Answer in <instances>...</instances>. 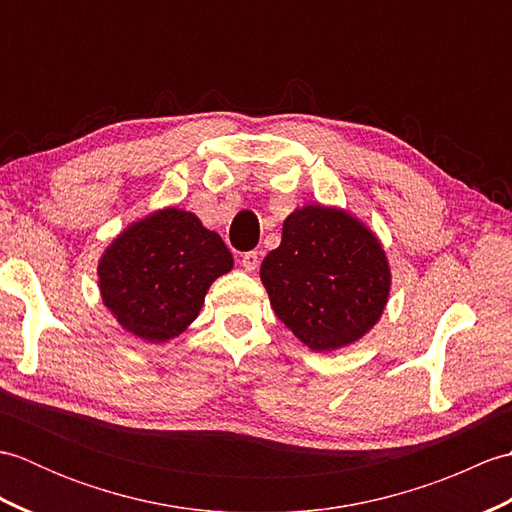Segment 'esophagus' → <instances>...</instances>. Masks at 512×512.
I'll return each instance as SVG.
<instances>
[{
    "label": "esophagus",
    "instance_id": "obj_1",
    "mask_svg": "<svg viewBox=\"0 0 512 512\" xmlns=\"http://www.w3.org/2000/svg\"><path fill=\"white\" fill-rule=\"evenodd\" d=\"M239 262H242L244 270H248V273H253V270L259 266V255L255 253V250H248V253H244Z\"/></svg>",
    "mask_w": 512,
    "mask_h": 512
}]
</instances>
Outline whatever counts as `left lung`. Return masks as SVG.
<instances>
[{
    "instance_id": "left-lung-1",
    "label": "left lung",
    "mask_w": 512,
    "mask_h": 512,
    "mask_svg": "<svg viewBox=\"0 0 512 512\" xmlns=\"http://www.w3.org/2000/svg\"><path fill=\"white\" fill-rule=\"evenodd\" d=\"M270 306L314 352L350 345L374 328L389 297V264L376 235L350 213L303 206L262 262Z\"/></svg>"
}]
</instances>
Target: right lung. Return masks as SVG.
<instances>
[{"instance_id":"right-lung-1","label":"right lung","mask_w":512,"mask_h":512,"mask_svg":"<svg viewBox=\"0 0 512 512\" xmlns=\"http://www.w3.org/2000/svg\"><path fill=\"white\" fill-rule=\"evenodd\" d=\"M233 268L222 237L189 211L165 209L132 224L99 264L103 303L127 332L169 341L198 317L213 281Z\"/></svg>"}]
</instances>
